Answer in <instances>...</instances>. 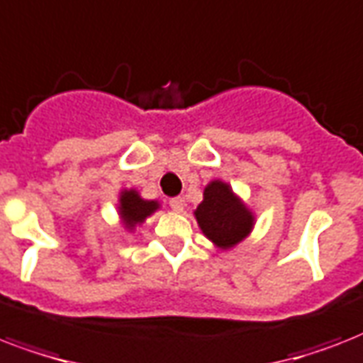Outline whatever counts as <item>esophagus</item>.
<instances>
[{"instance_id":"34e87169","label":"esophagus","mask_w":363,"mask_h":363,"mask_svg":"<svg viewBox=\"0 0 363 363\" xmlns=\"http://www.w3.org/2000/svg\"><path fill=\"white\" fill-rule=\"evenodd\" d=\"M168 204H170V208H172L174 212H182L185 206V201L184 196H172L170 201H168Z\"/></svg>"}]
</instances>
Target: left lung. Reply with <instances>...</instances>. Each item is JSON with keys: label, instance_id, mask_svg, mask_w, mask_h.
<instances>
[{"label": "left lung", "instance_id": "8db88e82", "mask_svg": "<svg viewBox=\"0 0 363 363\" xmlns=\"http://www.w3.org/2000/svg\"><path fill=\"white\" fill-rule=\"evenodd\" d=\"M196 221L202 233L220 248H231L252 229L254 218L233 195L229 185L212 182L204 189V201L196 206Z\"/></svg>", "mask_w": 363, "mask_h": 363}]
</instances>
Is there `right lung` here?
Returning a JSON list of instances; mask_svg holds the SVG:
<instances>
[{
	"instance_id": "1",
	"label": "right lung",
	"mask_w": 363,
	"mask_h": 363,
	"mask_svg": "<svg viewBox=\"0 0 363 363\" xmlns=\"http://www.w3.org/2000/svg\"><path fill=\"white\" fill-rule=\"evenodd\" d=\"M121 216L128 227L136 225V223H142L151 212L157 210L155 201H143L138 196L136 191H123L121 195Z\"/></svg>"
}]
</instances>
